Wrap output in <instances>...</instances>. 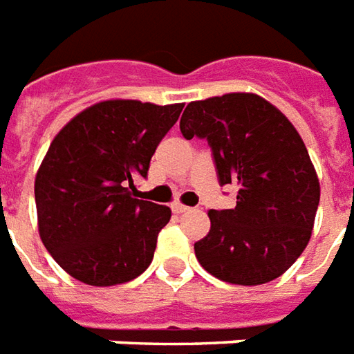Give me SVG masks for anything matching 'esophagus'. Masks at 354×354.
Returning a JSON list of instances; mask_svg holds the SVG:
<instances>
[{
	"label": "esophagus",
	"instance_id": "1",
	"mask_svg": "<svg viewBox=\"0 0 354 354\" xmlns=\"http://www.w3.org/2000/svg\"><path fill=\"white\" fill-rule=\"evenodd\" d=\"M171 209H173V213H185V212H189V207H187V205L179 204V202H175V204H171Z\"/></svg>",
	"mask_w": 354,
	"mask_h": 354
}]
</instances>
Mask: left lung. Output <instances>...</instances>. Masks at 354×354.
<instances>
[{"label": "left lung", "instance_id": "8db88e82", "mask_svg": "<svg viewBox=\"0 0 354 354\" xmlns=\"http://www.w3.org/2000/svg\"><path fill=\"white\" fill-rule=\"evenodd\" d=\"M179 125L185 139L207 141L219 183L238 187L232 209L207 213L212 229L194 244L200 265L240 286L284 274L309 244L320 202L297 129L255 93L189 102Z\"/></svg>", "mask_w": 354, "mask_h": 354}]
</instances>
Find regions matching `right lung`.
<instances>
[{"mask_svg": "<svg viewBox=\"0 0 354 354\" xmlns=\"http://www.w3.org/2000/svg\"><path fill=\"white\" fill-rule=\"evenodd\" d=\"M185 104L102 101L57 133L34 185L39 238L80 282L116 286L149 269L167 205L135 198Z\"/></svg>", "mask_w": 354, "mask_h": 354, "instance_id": "right-lung-1", "label": "right lung"}]
</instances>
